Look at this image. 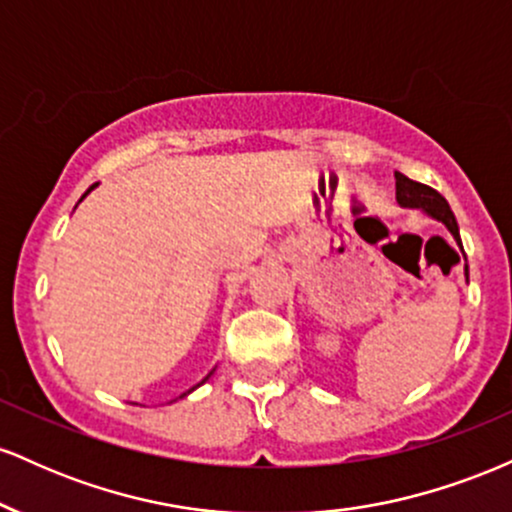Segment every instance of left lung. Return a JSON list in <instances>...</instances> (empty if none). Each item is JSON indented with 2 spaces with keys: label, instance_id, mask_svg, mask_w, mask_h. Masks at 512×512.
<instances>
[{
  "label": "left lung",
  "instance_id": "obj_1",
  "mask_svg": "<svg viewBox=\"0 0 512 512\" xmlns=\"http://www.w3.org/2000/svg\"><path fill=\"white\" fill-rule=\"evenodd\" d=\"M397 178V202L402 204V207H419L424 209L426 214H431L433 219L443 221L445 226H448V231L455 236L457 243L462 245L460 240V228H457V221H455V214H452L450 204L445 202V197L440 195V192L433 190V187L424 185V182H416L407 178V175L402 173H395Z\"/></svg>",
  "mask_w": 512,
  "mask_h": 512
}]
</instances>
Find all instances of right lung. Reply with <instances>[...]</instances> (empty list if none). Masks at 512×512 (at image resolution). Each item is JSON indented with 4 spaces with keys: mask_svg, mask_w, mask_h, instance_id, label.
<instances>
[{
    "mask_svg": "<svg viewBox=\"0 0 512 512\" xmlns=\"http://www.w3.org/2000/svg\"><path fill=\"white\" fill-rule=\"evenodd\" d=\"M93 187H96V185H93ZM204 380H207V378H204ZM204 380H202V383H204Z\"/></svg>",
    "mask_w": 512,
    "mask_h": 512,
    "instance_id": "obj_1",
    "label": "right lung"
}]
</instances>
